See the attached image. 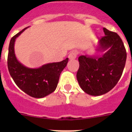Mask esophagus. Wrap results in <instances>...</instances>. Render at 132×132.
<instances>
[{
    "instance_id": "1",
    "label": "esophagus",
    "mask_w": 132,
    "mask_h": 132,
    "mask_svg": "<svg viewBox=\"0 0 132 132\" xmlns=\"http://www.w3.org/2000/svg\"><path fill=\"white\" fill-rule=\"evenodd\" d=\"M77 52L76 51H73V52H71V53H69V55L68 57L69 59H75V58L77 57Z\"/></svg>"
}]
</instances>
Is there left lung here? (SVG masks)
I'll return each mask as SVG.
<instances>
[{
	"mask_svg": "<svg viewBox=\"0 0 132 132\" xmlns=\"http://www.w3.org/2000/svg\"><path fill=\"white\" fill-rule=\"evenodd\" d=\"M103 30L105 36L99 39L96 51L104 53L79 57L78 82L85 93L92 96L106 94L116 86L126 61V51L120 37L105 28Z\"/></svg>",
	"mask_w": 132,
	"mask_h": 132,
	"instance_id": "obj_1",
	"label": "left lung"
}]
</instances>
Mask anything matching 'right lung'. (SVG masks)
I'll list each match as a JSON object with an SVG mask.
<instances>
[{
    "label": "right lung",
    "instance_id": "1",
    "mask_svg": "<svg viewBox=\"0 0 132 132\" xmlns=\"http://www.w3.org/2000/svg\"><path fill=\"white\" fill-rule=\"evenodd\" d=\"M28 28H25L11 38L8 55V68L10 76L22 91L31 97L44 98L55 91L60 74L69 59L61 62L45 64L39 68H29L20 63L14 52L16 39Z\"/></svg>",
    "mask_w": 132,
    "mask_h": 132
}]
</instances>
